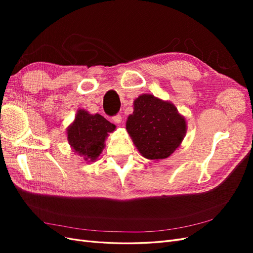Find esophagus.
<instances>
[{"label": "esophagus", "mask_w": 253, "mask_h": 253, "mask_svg": "<svg viewBox=\"0 0 253 253\" xmlns=\"http://www.w3.org/2000/svg\"><path fill=\"white\" fill-rule=\"evenodd\" d=\"M112 119H113V121L115 122V124H121L122 117H121L120 114H117V115H115V116H113Z\"/></svg>", "instance_id": "esophagus-1"}]
</instances>
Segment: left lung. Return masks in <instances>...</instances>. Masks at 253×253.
<instances>
[{"label":"left lung","mask_w":253,"mask_h":253,"mask_svg":"<svg viewBox=\"0 0 253 253\" xmlns=\"http://www.w3.org/2000/svg\"><path fill=\"white\" fill-rule=\"evenodd\" d=\"M126 129L143 157L164 159L178 148L187 126L172 103L144 94L134 101Z\"/></svg>","instance_id":"8db88e82"}]
</instances>
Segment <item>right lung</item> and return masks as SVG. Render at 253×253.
Returning a JSON list of instances; mask_svg holds the SVG:
<instances>
[{"label": "right lung", "mask_w": 253, "mask_h": 253, "mask_svg": "<svg viewBox=\"0 0 253 253\" xmlns=\"http://www.w3.org/2000/svg\"><path fill=\"white\" fill-rule=\"evenodd\" d=\"M116 128L101 115L79 110L74 124L67 128V139L75 152L84 159L95 160L104 148L105 137Z\"/></svg>", "instance_id": "add662e5"}]
</instances>
